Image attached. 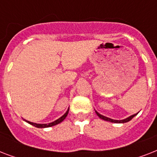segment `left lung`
<instances>
[{"mask_svg": "<svg viewBox=\"0 0 157 157\" xmlns=\"http://www.w3.org/2000/svg\"><path fill=\"white\" fill-rule=\"evenodd\" d=\"M95 112H96V114L98 115V117H100L101 119L104 120V121H107L113 122V123H125V122L129 121L130 120L133 119V117H134L135 116H136V114H134V115H133V116H130V117H128V118H126V119L121 120V121H117V120H112V119H110V118H108V117H104V116H103V115L99 114V113H98V112H96V111H95Z\"/></svg>", "mask_w": 157, "mask_h": 157, "instance_id": "1", "label": "left lung"}]
</instances>
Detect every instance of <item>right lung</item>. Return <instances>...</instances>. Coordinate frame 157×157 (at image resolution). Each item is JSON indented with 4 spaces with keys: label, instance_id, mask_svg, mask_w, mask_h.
I'll return each instance as SVG.
<instances>
[{
    "label": "right lung",
    "instance_id": "add662e5",
    "mask_svg": "<svg viewBox=\"0 0 157 157\" xmlns=\"http://www.w3.org/2000/svg\"><path fill=\"white\" fill-rule=\"evenodd\" d=\"M68 111H69V109L67 111L66 113H65V114H64L63 117H61L60 118H59L58 120H56L55 121L52 122V123H50V124H36V123H33V122H30V121H26L28 122V123H29V124H32V125H33V126L37 127V128H47V127L54 126V125H55V124H59L60 122L63 121V120L66 118V117L67 116V114H68Z\"/></svg>",
    "mask_w": 157,
    "mask_h": 157
}]
</instances>
